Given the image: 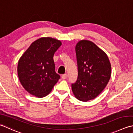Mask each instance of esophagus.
Listing matches in <instances>:
<instances>
[{"label":"esophagus","mask_w":133,"mask_h":133,"mask_svg":"<svg viewBox=\"0 0 133 133\" xmlns=\"http://www.w3.org/2000/svg\"><path fill=\"white\" fill-rule=\"evenodd\" d=\"M67 77H68V74H64L63 75H62V78L63 79H67Z\"/></svg>","instance_id":"1"}]
</instances>
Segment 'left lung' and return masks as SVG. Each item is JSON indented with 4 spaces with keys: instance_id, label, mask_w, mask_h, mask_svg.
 Segmentation results:
<instances>
[{
    "instance_id": "obj_1",
    "label": "left lung",
    "mask_w": 133,
    "mask_h": 133,
    "mask_svg": "<svg viewBox=\"0 0 133 133\" xmlns=\"http://www.w3.org/2000/svg\"><path fill=\"white\" fill-rule=\"evenodd\" d=\"M78 78L71 84L75 97L82 101L94 99L104 89L110 79L111 66L107 54L89 40L75 46Z\"/></svg>"
}]
</instances>
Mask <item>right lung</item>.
<instances>
[{"instance_id": "add662e5", "label": "right lung", "mask_w": 133, "mask_h": 133, "mask_svg": "<svg viewBox=\"0 0 133 133\" xmlns=\"http://www.w3.org/2000/svg\"><path fill=\"white\" fill-rule=\"evenodd\" d=\"M61 41L42 37L31 44L18 61L20 82L32 95L44 97L52 89L61 76L55 71L54 55L61 46Z\"/></svg>"}]
</instances>
